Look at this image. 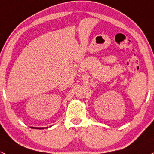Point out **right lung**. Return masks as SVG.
<instances>
[{"mask_svg":"<svg viewBox=\"0 0 154 154\" xmlns=\"http://www.w3.org/2000/svg\"><path fill=\"white\" fill-rule=\"evenodd\" d=\"M31 128H35V129H44V128H47H47H35V127H31Z\"/></svg>","mask_w":154,"mask_h":154,"instance_id":"add662e5","label":"right lung"}]
</instances>
